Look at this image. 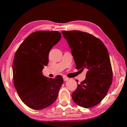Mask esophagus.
Returning a JSON list of instances; mask_svg holds the SVG:
<instances>
[{"mask_svg":"<svg viewBox=\"0 0 127 127\" xmlns=\"http://www.w3.org/2000/svg\"><path fill=\"white\" fill-rule=\"evenodd\" d=\"M63 79H64V80L65 81H67V80H69V79L67 78V77H63Z\"/></svg>","mask_w":127,"mask_h":127,"instance_id":"1","label":"esophagus"}]
</instances>
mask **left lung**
<instances>
[{
    "label": "left lung",
    "instance_id": "left-lung-1",
    "mask_svg": "<svg viewBox=\"0 0 127 127\" xmlns=\"http://www.w3.org/2000/svg\"><path fill=\"white\" fill-rule=\"evenodd\" d=\"M68 42L77 70H88L86 79L72 93L77 105L89 108L98 104L108 92L113 72L107 48L100 39L79 31H62Z\"/></svg>",
    "mask_w": 127,
    "mask_h": 127
}]
</instances>
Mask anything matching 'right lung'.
<instances>
[{"instance_id": "add662e5", "label": "right lung", "mask_w": 127, "mask_h": 127, "mask_svg": "<svg viewBox=\"0 0 127 127\" xmlns=\"http://www.w3.org/2000/svg\"><path fill=\"white\" fill-rule=\"evenodd\" d=\"M57 31L31 33L18 48L13 62L14 85L22 101L29 108L41 110L57 99L64 80L61 75L48 78L42 74L48 63L51 49L61 39Z\"/></svg>"}]
</instances>
